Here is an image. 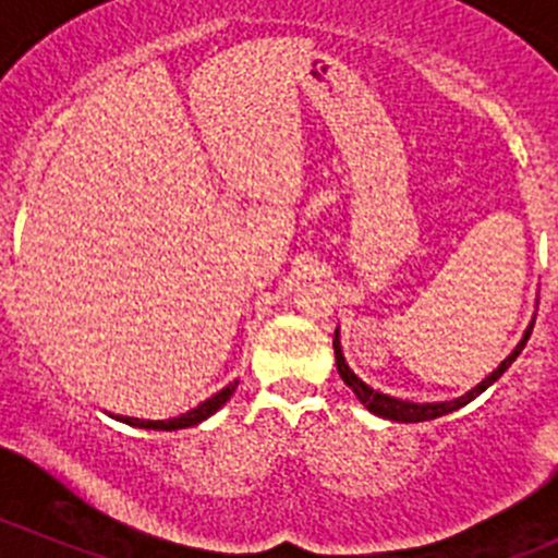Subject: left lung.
Segmentation results:
<instances>
[{
	"label": "left lung",
	"mask_w": 558,
	"mask_h": 558,
	"mask_svg": "<svg viewBox=\"0 0 558 558\" xmlns=\"http://www.w3.org/2000/svg\"><path fill=\"white\" fill-rule=\"evenodd\" d=\"M532 329H534V322H532V327L526 329V335H523V340H521V343H518V349L512 351V354L507 356V360L501 362V365L496 367V371L490 373V376L485 378L483 384H477V387H474L472 392H466V395H463V398L447 400V403H409V400L389 398V395H381V392H376V389H371V387H367V384H362L360 378H356L354 373L349 371V365H345V360H343V351H340V340H338V332H335V338H332V345H335V365H338V373H340V378H343V381L349 384L351 389H354V395H356V398H360V403H362V405H367V409H371L373 414H378V416H387V420H395V423H425V420H436V416H441V414H450V411L461 409V405H466L469 400H474V398H477L480 392H485V389H488L490 384H494L496 378H499L501 373H505L507 367H510L512 362H515V356L521 354V351H523V345H526V340H529V335H532Z\"/></svg>",
	"instance_id": "8db88e82"
}]
</instances>
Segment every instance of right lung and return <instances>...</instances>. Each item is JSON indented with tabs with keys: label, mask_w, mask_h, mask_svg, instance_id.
I'll list each match as a JSON object with an SVG mask.
<instances>
[{
	"label": "right lung",
	"mask_w": 558,
	"mask_h": 558,
	"mask_svg": "<svg viewBox=\"0 0 558 558\" xmlns=\"http://www.w3.org/2000/svg\"><path fill=\"white\" fill-rule=\"evenodd\" d=\"M236 389V381L229 384L226 389H220L218 395H213L209 400H204L202 405H196L193 411H187V414L182 416H174V420H135V416H117V420H122V423L128 425H135V428H149V430H180V428H191V425H198L202 420H207V416H213L215 411L220 409V405L226 403V400L231 398V392Z\"/></svg>",
	"instance_id": "add662e5"
}]
</instances>
